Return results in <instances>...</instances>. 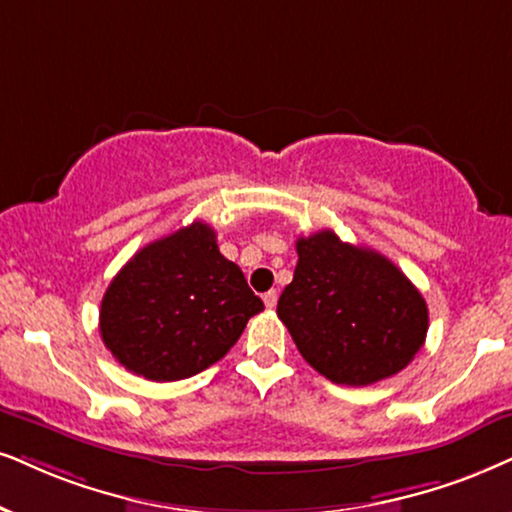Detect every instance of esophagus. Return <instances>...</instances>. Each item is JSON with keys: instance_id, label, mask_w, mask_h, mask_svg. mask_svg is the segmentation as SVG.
Here are the masks:
<instances>
[{"instance_id": "obj_1", "label": "esophagus", "mask_w": 512, "mask_h": 512, "mask_svg": "<svg viewBox=\"0 0 512 512\" xmlns=\"http://www.w3.org/2000/svg\"><path fill=\"white\" fill-rule=\"evenodd\" d=\"M262 300H264V304H267V309H274L276 302H278V293H276V290H269V293L262 295Z\"/></svg>"}]
</instances>
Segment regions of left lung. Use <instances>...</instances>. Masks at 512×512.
I'll return each instance as SVG.
<instances>
[{
	"label": "left lung",
	"mask_w": 512,
	"mask_h": 512,
	"mask_svg": "<svg viewBox=\"0 0 512 512\" xmlns=\"http://www.w3.org/2000/svg\"><path fill=\"white\" fill-rule=\"evenodd\" d=\"M293 281L278 297L309 366L338 385L364 387L413 361L428 335V304L397 264L331 229L297 238Z\"/></svg>",
	"instance_id": "1"
}]
</instances>
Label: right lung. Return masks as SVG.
I'll return each instance as SVG.
<instances>
[{
  "label": "right lung",
  "mask_w": 512,
  "mask_h": 512,
  "mask_svg": "<svg viewBox=\"0 0 512 512\" xmlns=\"http://www.w3.org/2000/svg\"><path fill=\"white\" fill-rule=\"evenodd\" d=\"M262 309L238 264L219 252L215 231L193 222L118 271L101 300L99 331L127 371L170 383L222 359Z\"/></svg>",
  "instance_id": "add662e5"
}]
</instances>
